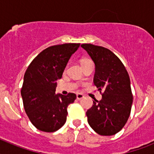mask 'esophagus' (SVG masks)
<instances>
[{"label":"esophagus","mask_w":154,"mask_h":154,"mask_svg":"<svg viewBox=\"0 0 154 154\" xmlns=\"http://www.w3.org/2000/svg\"><path fill=\"white\" fill-rule=\"evenodd\" d=\"M76 98H77V99H82V98H84V96L82 95V94L78 93L77 95H76Z\"/></svg>","instance_id":"1"}]
</instances>
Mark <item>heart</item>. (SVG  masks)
Masks as SVG:
<instances>
[{
    "mask_svg": "<svg viewBox=\"0 0 154 154\" xmlns=\"http://www.w3.org/2000/svg\"><path fill=\"white\" fill-rule=\"evenodd\" d=\"M89 62H92V61L90 60V59H89V58H82L81 60V65H85V64L87 63H89Z\"/></svg>",
    "mask_w": 154,
    "mask_h": 154,
    "instance_id": "b5f03b06",
    "label": "heart"
}]
</instances>
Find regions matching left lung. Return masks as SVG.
<instances>
[{
  "mask_svg": "<svg viewBox=\"0 0 154 154\" xmlns=\"http://www.w3.org/2000/svg\"><path fill=\"white\" fill-rule=\"evenodd\" d=\"M96 65L93 82L102 94L87 110L89 126L98 134L112 136L123 129L131 112L133 94L130 76L123 62L102 46L82 44Z\"/></svg>",
  "mask_w": 154,
  "mask_h": 154,
  "instance_id": "obj_1",
  "label": "left lung"
}]
</instances>
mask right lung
<instances>
[{
    "instance_id": "obj_1",
    "label": "right lung",
    "mask_w": 154,
    "mask_h": 154,
    "mask_svg": "<svg viewBox=\"0 0 154 154\" xmlns=\"http://www.w3.org/2000/svg\"><path fill=\"white\" fill-rule=\"evenodd\" d=\"M79 43H65L48 47L30 63L21 90L23 105L31 123L43 132L52 133L66 122L69 105L75 93L55 95L56 80L61 79L71 55Z\"/></svg>"
}]
</instances>
